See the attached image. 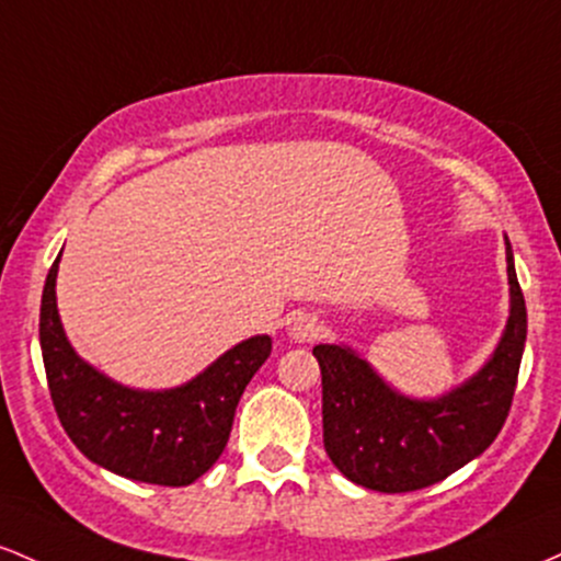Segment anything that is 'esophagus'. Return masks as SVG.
<instances>
[{
    "label": "esophagus",
    "instance_id": "obj_1",
    "mask_svg": "<svg viewBox=\"0 0 561 561\" xmlns=\"http://www.w3.org/2000/svg\"><path fill=\"white\" fill-rule=\"evenodd\" d=\"M320 331H323V325H320V320L314 318V314H307L301 312L297 318L291 320V339H297V342H312V339L320 336Z\"/></svg>",
    "mask_w": 561,
    "mask_h": 561
}]
</instances>
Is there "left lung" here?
Returning a JSON list of instances; mask_svg holds the SVG:
<instances>
[{
  "label": "left lung",
  "mask_w": 561,
  "mask_h": 561,
  "mask_svg": "<svg viewBox=\"0 0 561 561\" xmlns=\"http://www.w3.org/2000/svg\"><path fill=\"white\" fill-rule=\"evenodd\" d=\"M506 262L512 314L499 350L480 374L445 398H402L352 350H312L323 376V445L347 480L379 493H411L450 477L499 437L527 339V307L508 241Z\"/></svg>",
  "instance_id": "left-lung-1"
}]
</instances>
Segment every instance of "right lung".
I'll use <instances>...</instances> for the list:
<instances>
[{"label": "right lung", "instance_id": "obj_1", "mask_svg": "<svg viewBox=\"0 0 561 561\" xmlns=\"http://www.w3.org/2000/svg\"><path fill=\"white\" fill-rule=\"evenodd\" d=\"M58 262L60 256L44 280L39 342L62 430L113 474L167 488L196 482L222 456L238 400L273 352V339H247L178 389H127L98 374L68 344L55 305Z\"/></svg>", "mask_w": 561, "mask_h": 561}]
</instances>
